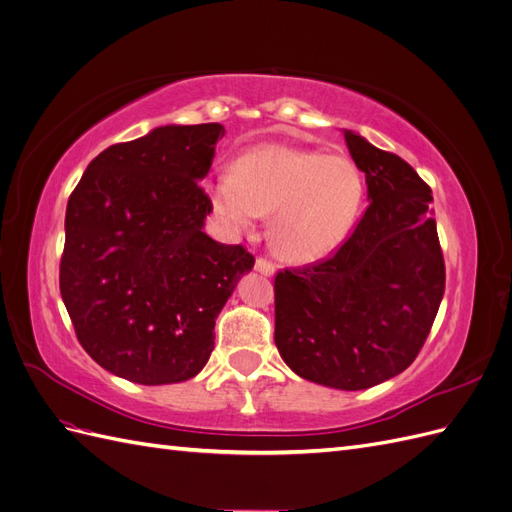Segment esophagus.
<instances>
[{
    "label": "esophagus",
    "instance_id": "34e87169",
    "mask_svg": "<svg viewBox=\"0 0 512 512\" xmlns=\"http://www.w3.org/2000/svg\"><path fill=\"white\" fill-rule=\"evenodd\" d=\"M254 267H256V271L262 273V275H273V273H275V265H273V262H271L269 258H265V256H258Z\"/></svg>",
    "mask_w": 512,
    "mask_h": 512
}]
</instances>
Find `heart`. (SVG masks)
<instances>
[{"label":"heart","mask_w":512,"mask_h":512,"mask_svg":"<svg viewBox=\"0 0 512 512\" xmlns=\"http://www.w3.org/2000/svg\"><path fill=\"white\" fill-rule=\"evenodd\" d=\"M361 177L342 156L262 145L243 153L235 173L213 183L215 209L247 226L271 213V243L286 260L329 254L346 237L361 203Z\"/></svg>","instance_id":"b5f03b06"}]
</instances>
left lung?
<instances>
[{"instance_id": "left-lung-1", "label": "left lung", "mask_w": 512, "mask_h": 512, "mask_svg": "<svg viewBox=\"0 0 512 512\" xmlns=\"http://www.w3.org/2000/svg\"><path fill=\"white\" fill-rule=\"evenodd\" d=\"M344 138L369 205L329 258L277 271L275 346L297 376L361 391L412 365L446 269L429 185L395 153L348 130Z\"/></svg>"}]
</instances>
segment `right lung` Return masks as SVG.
I'll return each mask as SVG.
<instances>
[{"label":"right lung","instance_id":"right-lung-1","mask_svg":"<svg viewBox=\"0 0 512 512\" xmlns=\"http://www.w3.org/2000/svg\"><path fill=\"white\" fill-rule=\"evenodd\" d=\"M226 130L164 126L89 162L66 209L61 299L85 352L138 384L194 378L213 352L215 318L254 267L243 245L203 232L200 188Z\"/></svg>","mask_w":512,"mask_h":512}]
</instances>
